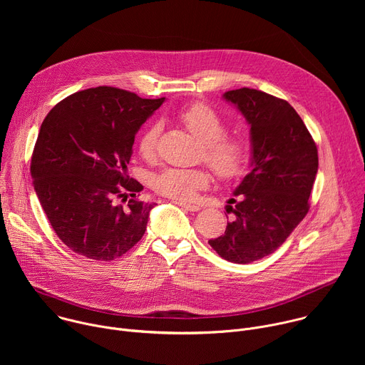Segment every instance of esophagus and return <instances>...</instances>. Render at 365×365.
<instances>
[{"label":"esophagus","mask_w":365,"mask_h":365,"mask_svg":"<svg viewBox=\"0 0 365 365\" xmlns=\"http://www.w3.org/2000/svg\"><path fill=\"white\" fill-rule=\"evenodd\" d=\"M176 205L182 206L185 211H189V212H197L200 210L197 205H192V203H186V202H176Z\"/></svg>","instance_id":"34e87169"}]
</instances>
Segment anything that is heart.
<instances>
[{
    "label": "heart",
    "instance_id": "1",
    "mask_svg": "<svg viewBox=\"0 0 365 365\" xmlns=\"http://www.w3.org/2000/svg\"><path fill=\"white\" fill-rule=\"evenodd\" d=\"M180 121L202 143V159L224 180L242 173L248 160V147L244 140L225 134V123L206 103L196 102L179 111ZM160 135V124L150 123L141 133L137 148L143 159L154 158ZM210 183L203 169L169 168L153 178L155 192L176 200H192L196 192Z\"/></svg>",
    "mask_w": 365,
    "mask_h": 365
}]
</instances>
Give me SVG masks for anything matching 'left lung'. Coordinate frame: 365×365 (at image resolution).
Returning <instances> with one entry per match:
<instances>
[{"label": "left lung", "instance_id": "obj_1", "mask_svg": "<svg viewBox=\"0 0 365 365\" xmlns=\"http://www.w3.org/2000/svg\"><path fill=\"white\" fill-rule=\"evenodd\" d=\"M224 99L250 124L251 170L228 200L225 234L207 242L227 262L248 264L274 252L306 217L318 148L287 101L250 88Z\"/></svg>", "mask_w": 365, "mask_h": 365}]
</instances>
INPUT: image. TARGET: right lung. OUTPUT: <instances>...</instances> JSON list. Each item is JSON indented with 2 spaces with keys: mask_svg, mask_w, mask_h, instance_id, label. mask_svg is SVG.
<instances>
[{
  "mask_svg": "<svg viewBox=\"0 0 365 365\" xmlns=\"http://www.w3.org/2000/svg\"><path fill=\"white\" fill-rule=\"evenodd\" d=\"M163 102L98 86L46 115L30 172L51 228L73 252L111 262L144 235L154 203L135 197L143 186L127 170L137 131Z\"/></svg>",
  "mask_w": 365,
  "mask_h": 365,
  "instance_id": "right-lung-1",
  "label": "right lung"
}]
</instances>
